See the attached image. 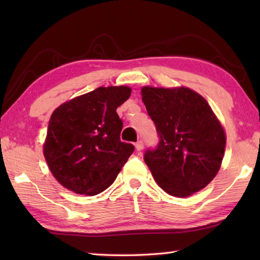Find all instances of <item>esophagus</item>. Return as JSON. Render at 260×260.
<instances>
[{
  "instance_id": "1",
  "label": "esophagus",
  "mask_w": 260,
  "mask_h": 260,
  "mask_svg": "<svg viewBox=\"0 0 260 260\" xmlns=\"http://www.w3.org/2000/svg\"><path fill=\"white\" fill-rule=\"evenodd\" d=\"M135 148H136V150H138V151L142 150V149H143V142H142V141H139V142H136Z\"/></svg>"
}]
</instances>
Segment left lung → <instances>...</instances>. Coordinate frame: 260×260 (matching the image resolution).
Returning <instances> with one entry per match:
<instances>
[{
	"mask_svg": "<svg viewBox=\"0 0 260 260\" xmlns=\"http://www.w3.org/2000/svg\"><path fill=\"white\" fill-rule=\"evenodd\" d=\"M159 135L144 161L162 190L188 197L212 181L225 153L226 133L203 96L188 87L141 88Z\"/></svg>",
	"mask_w": 260,
	"mask_h": 260,
	"instance_id": "obj_1",
	"label": "left lung"
}]
</instances>
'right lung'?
I'll return each mask as SVG.
<instances>
[{
    "mask_svg": "<svg viewBox=\"0 0 260 260\" xmlns=\"http://www.w3.org/2000/svg\"><path fill=\"white\" fill-rule=\"evenodd\" d=\"M127 86L99 87L60 104L52 112L43 156L61 186L94 196L116 180L134 146L120 141L118 107L128 100Z\"/></svg>",
    "mask_w": 260,
    "mask_h": 260,
    "instance_id": "add662e5",
    "label": "right lung"
}]
</instances>
